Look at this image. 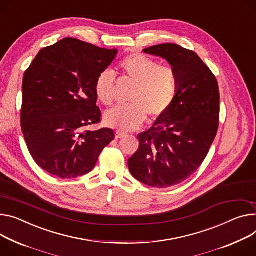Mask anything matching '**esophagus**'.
<instances>
[{
  "label": "esophagus",
  "mask_w": 256,
  "mask_h": 256,
  "mask_svg": "<svg viewBox=\"0 0 256 256\" xmlns=\"http://www.w3.org/2000/svg\"><path fill=\"white\" fill-rule=\"evenodd\" d=\"M126 136V133L125 132H122L120 130H116V138L119 140V138H123V137Z\"/></svg>",
  "instance_id": "obj_1"
}]
</instances>
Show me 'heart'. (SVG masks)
Here are the masks:
<instances>
[{
    "label": "heart",
    "instance_id": "b5f03b06",
    "mask_svg": "<svg viewBox=\"0 0 256 256\" xmlns=\"http://www.w3.org/2000/svg\"><path fill=\"white\" fill-rule=\"evenodd\" d=\"M123 76L135 84L129 102L130 106H118L106 114L108 125L119 130L129 131L140 127L146 116L158 119L172 106L178 89V74L170 66L159 64L152 58L132 53L119 62ZM116 76L110 70L98 74L95 81V93L106 106L114 100Z\"/></svg>",
    "mask_w": 256,
    "mask_h": 256
}]
</instances>
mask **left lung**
Listing matches in <instances>:
<instances>
[{"instance_id":"8db88e82","label":"left lung","mask_w":256,"mask_h":256,"mask_svg":"<svg viewBox=\"0 0 256 256\" xmlns=\"http://www.w3.org/2000/svg\"><path fill=\"white\" fill-rule=\"evenodd\" d=\"M144 52L167 60L178 74V89L167 112L137 136L140 148L128 167L137 180L164 188L188 180L205 160L218 130L220 89L192 50L167 43Z\"/></svg>"}]
</instances>
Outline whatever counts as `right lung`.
I'll list each match as a JSON object with an SVG mask.
<instances>
[{"label": "right lung", "mask_w": 256, "mask_h": 256, "mask_svg": "<svg viewBox=\"0 0 256 256\" xmlns=\"http://www.w3.org/2000/svg\"><path fill=\"white\" fill-rule=\"evenodd\" d=\"M108 50L66 38L38 53L22 81V130L30 154L43 170L60 178L90 172L114 140L102 122L95 81L116 57Z\"/></svg>", "instance_id": "1"}]
</instances>
